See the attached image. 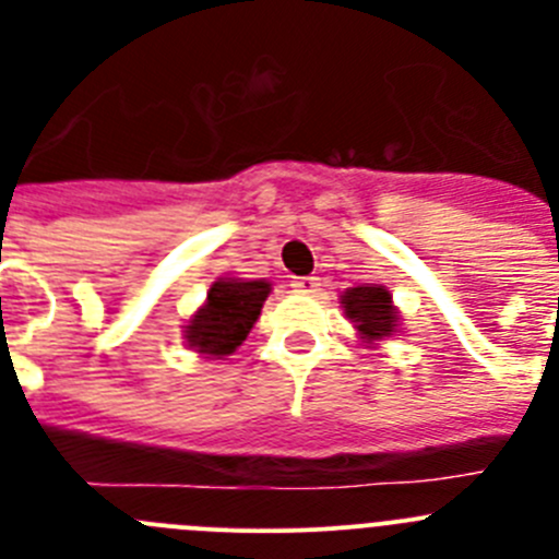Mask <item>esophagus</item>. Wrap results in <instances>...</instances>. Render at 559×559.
<instances>
[{
    "label": "esophagus",
    "instance_id": "esophagus-1",
    "mask_svg": "<svg viewBox=\"0 0 559 559\" xmlns=\"http://www.w3.org/2000/svg\"><path fill=\"white\" fill-rule=\"evenodd\" d=\"M319 276H296L294 280V290L296 294H307V296H313L319 294Z\"/></svg>",
    "mask_w": 559,
    "mask_h": 559
}]
</instances>
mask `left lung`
<instances>
[{
	"mask_svg": "<svg viewBox=\"0 0 559 559\" xmlns=\"http://www.w3.org/2000/svg\"><path fill=\"white\" fill-rule=\"evenodd\" d=\"M341 307L346 319L355 324L357 337L368 346H377L380 341L402 332V313L393 305V294L385 285L362 283L346 288L341 294Z\"/></svg>",
	"mask_w": 559,
	"mask_h": 559,
	"instance_id": "1",
	"label": "left lung"
}]
</instances>
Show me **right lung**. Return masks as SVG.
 <instances>
[{"label": "right lung", "mask_w": 559, "mask_h": 559, "mask_svg": "<svg viewBox=\"0 0 559 559\" xmlns=\"http://www.w3.org/2000/svg\"><path fill=\"white\" fill-rule=\"evenodd\" d=\"M269 294V280H240V276L216 280L210 285L202 307L182 326L188 349L213 360L233 355L258 324Z\"/></svg>", "instance_id": "right-lung-1"}]
</instances>
